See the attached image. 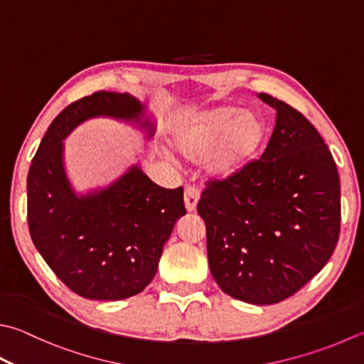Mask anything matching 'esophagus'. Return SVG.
Listing matches in <instances>:
<instances>
[{
    "mask_svg": "<svg viewBox=\"0 0 364 364\" xmlns=\"http://www.w3.org/2000/svg\"><path fill=\"white\" fill-rule=\"evenodd\" d=\"M183 200H185V208H187V210L188 212H193L196 209L198 200H200V191H198V188L188 185V187L185 188Z\"/></svg>",
    "mask_w": 364,
    "mask_h": 364,
    "instance_id": "34e87169",
    "label": "esophagus"
}]
</instances>
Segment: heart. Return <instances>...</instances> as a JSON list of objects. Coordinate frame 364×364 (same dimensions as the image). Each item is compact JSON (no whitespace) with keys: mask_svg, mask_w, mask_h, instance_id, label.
I'll list each match as a JSON object with an SVG mask.
<instances>
[{"mask_svg":"<svg viewBox=\"0 0 364 364\" xmlns=\"http://www.w3.org/2000/svg\"><path fill=\"white\" fill-rule=\"evenodd\" d=\"M266 138V123L259 115L236 106H218L187 115L171 133V147L181 159L200 160L208 155V174L231 177L258 155Z\"/></svg>","mask_w":364,"mask_h":364,"instance_id":"heart-1","label":"heart"}]
</instances>
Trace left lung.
<instances>
[{
  "label": "left lung",
  "mask_w": 364,
  "mask_h": 364,
  "mask_svg": "<svg viewBox=\"0 0 364 364\" xmlns=\"http://www.w3.org/2000/svg\"><path fill=\"white\" fill-rule=\"evenodd\" d=\"M257 97L276 111L259 160L205 182L198 214L218 287L250 304L290 298L321 271L341 231V183L320 133L296 109Z\"/></svg>",
  "instance_id": "obj_1"
}]
</instances>
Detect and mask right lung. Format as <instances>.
Here are the masks:
<instances>
[{
	"label": "right lung",
	"instance_id": "1",
	"mask_svg": "<svg viewBox=\"0 0 364 364\" xmlns=\"http://www.w3.org/2000/svg\"><path fill=\"white\" fill-rule=\"evenodd\" d=\"M142 111L132 95L95 92L53 119L33 156L26 179L33 244L82 298L117 301L141 293L159 269L176 222L187 214L182 187L163 188L138 166L87 196H75L66 179L63 139L74 127L97 115L139 120Z\"/></svg>",
	"mask_w": 364,
	"mask_h": 364
}]
</instances>
